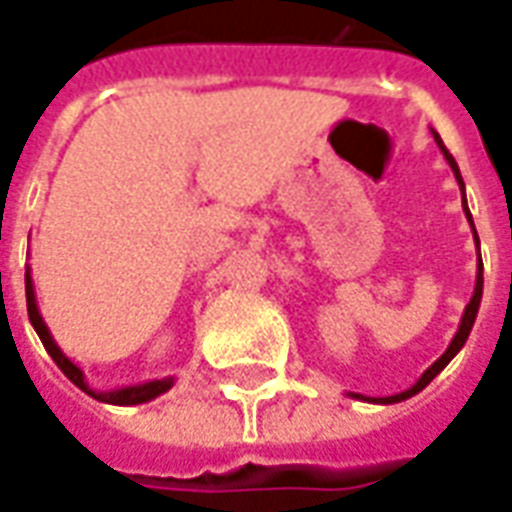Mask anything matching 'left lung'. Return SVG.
<instances>
[{
  "label": "left lung",
  "mask_w": 512,
  "mask_h": 512,
  "mask_svg": "<svg viewBox=\"0 0 512 512\" xmlns=\"http://www.w3.org/2000/svg\"><path fill=\"white\" fill-rule=\"evenodd\" d=\"M435 141H438V146H441V152L443 157H446V163L452 166V171H455V177L457 182H460V191H463V210H466V216L468 221H471V213H468V207H466V185H463V177H460V169H457V163H455V157L449 155V149L443 146L441 141V135H435ZM471 227H474V221H471ZM474 241H477V246H480V238H477V230H474ZM480 299H482V260H480V274H477V285H474V296H471V302L466 305V313H463V321H460V330H457V335L452 338V343H449V349L443 352L435 363H432L424 374H421V380L410 388V391H402V393H396V396H382V399H368V396H360V393H349L352 399H366V402H377V405H393V402H402V399H410L413 393L418 391H424L427 385H430L438 374H441L443 368H446V363L452 360V357L463 349V343L468 341V332H471V327H474V318H477V310H480Z\"/></svg>",
  "instance_id": "left-lung-1"
}]
</instances>
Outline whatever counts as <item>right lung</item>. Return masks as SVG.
I'll use <instances>...</instances> for the list:
<instances>
[{"label":"right lung","instance_id":"1","mask_svg":"<svg viewBox=\"0 0 512 512\" xmlns=\"http://www.w3.org/2000/svg\"><path fill=\"white\" fill-rule=\"evenodd\" d=\"M24 291H27V313H30V321L35 332H38V338L44 343V349L52 355V360L57 363V368L69 377L80 391H85L88 396H94L99 402H107V405H141V402H149V399H155L160 393H166L174 385L171 377L166 380H155V382H144V385H130V388H119V391H107V393H96L91 391L88 385H85V377H82V371L74 363H71L69 357L63 355L60 349H57V343L52 341V335L46 330L44 318L38 313V305H35V291H32V277H30V268H27V274H24Z\"/></svg>","mask_w":512,"mask_h":512}]
</instances>
